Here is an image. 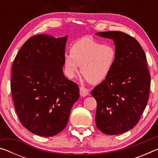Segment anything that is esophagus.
Instances as JSON below:
<instances>
[{
  "instance_id": "34e87169",
  "label": "esophagus",
  "mask_w": 158,
  "mask_h": 158,
  "mask_svg": "<svg viewBox=\"0 0 158 158\" xmlns=\"http://www.w3.org/2000/svg\"><path fill=\"white\" fill-rule=\"evenodd\" d=\"M79 91L80 95H81V97H85V96L89 95V90L83 86H81L79 88Z\"/></svg>"
}]
</instances>
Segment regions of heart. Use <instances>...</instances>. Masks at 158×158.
I'll use <instances>...</instances> for the list:
<instances>
[{"instance_id": "b5f03b06", "label": "heart", "mask_w": 158, "mask_h": 158, "mask_svg": "<svg viewBox=\"0 0 158 158\" xmlns=\"http://www.w3.org/2000/svg\"><path fill=\"white\" fill-rule=\"evenodd\" d=\"M70 54L64 56V68L69 78L79 73L85 81L99 84L108 78L116 62V50L111 44H102L94 40L84 37L70 48Z\"/></svg>"}]
</instances>
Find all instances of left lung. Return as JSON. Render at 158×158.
Returning <instances> with one entry per match:
<instances>
[{"instance_id": "1", "label": "left lung", "mask_w": 158, "mask_h": 158, "mask_svg": "<svg viewBox=\"0 0 158 158\" xmlns=\"http://www.w3.org/2000/svg\"><path fill=\"white\" fill-rule=\"evenodd\" d=\"M95 35L112 40L117 55L110 75L91 91L97 102L96 126L106 135H119L137 124L148 103L151 76L146 57L139 43L126 33Z\"/></svg>"}]
</instances>
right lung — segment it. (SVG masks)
Returning a JSON list of instances; mask_svg holds the SVG:
<instances>
[{"mask_svg": "<svg viewBox=\"0 0 158 158\" xmlns=\"http://www.w3.org/2000/svg\"><path fill=\"white\" fill-rule=\"evenodd\" d=\"M67 40V35H35L13 63L10 85L15 110L21 124L35 135L52 137L61 132L79 98V87L62 69Z\"/></svg>", "mask_w": 158, "mask_h": 158, "instance_id": "obj_1", "label": "right lung"}]
</instances>
